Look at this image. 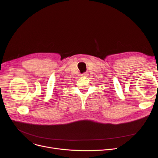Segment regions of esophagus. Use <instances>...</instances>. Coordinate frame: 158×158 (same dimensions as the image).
<instances>
[{"instance_id":"obj_1","label":"esophagus","mask_w":158,"mask_h":158,"mask_svg":"<svg viewBox=\"0 0 158 158\" xmlns=\"http://www.w3.org/2000/svg\"><path fill=\"white\" fill-rule=\"evenodd\" d=\"M88 76V73L87 72H85V73H83L81 74V76L82 77H87Z\"/></svg>"}]
</instances>
